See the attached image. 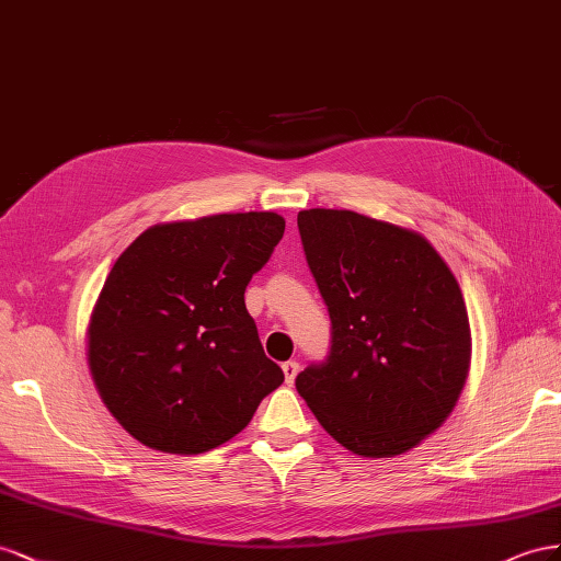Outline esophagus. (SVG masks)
Masks as SVG:
<instances>
[{
	"label": "esophagus",
	"mask_w": 561,
	"mask_h": 561,
	"mask_svg": "<svg viewBox=\"0 0 561 561\" xmlns=\"http://www.w3.org/2000/svg\"><path fill=\"white\" fill-rule=\"evenodd\" d=\"M298 369H300V364L298 362H284L282 364V371H284V378H286V382H291L296 380V374H298Z\"/></svg>",
	"instance_id": "obj_1"
}]
</instances>
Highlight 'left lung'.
Segmentation results:
<instances>
[{
    "label": "left lung",
    "mask_w": 561,
    "mask_h": 561,
    "mask_svg": "<svg viewBox=\"0 0 561 561\" xmlns=\"http://www.w3.org/2000/svg\"><path fill=\"white\" fill-rule=\"evenodd\" d=\"M298 230L331 317L329 357L298 374V394L347 451L407 454L449 419L468 380L454 272L421 232L357 211H300Z\"/></svg>",
    "instance_id": "8db88e82"
}]
</instances>
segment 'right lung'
Masks as SVG:
<instances>
[{"label":"right lung","instance_id":"1","mask_svg":"<svg viewBox=\"0 0 561 561\" xmlns=\"http://www.w3.org/2000/svg\"><path fill=\"white\" fill-rule=\"evenodd\" d=\"M282 234L275 211L159 222L112 265L87 359L103 404L134 439L175 456L211 451L282 386L244 306Z\"/></svg>","mask_w":561,"mask_h":561}]
</instances>
